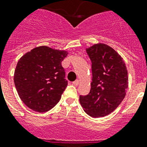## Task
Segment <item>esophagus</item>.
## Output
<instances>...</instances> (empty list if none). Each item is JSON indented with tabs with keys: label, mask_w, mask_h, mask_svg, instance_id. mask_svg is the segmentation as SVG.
I'll return each mask as SVG.
<instances>
[{
	"label": "esophagus",
	"mask_w": 147,
	"mask_h": 147,
	"mask_svg": "<svg viewBox=\"0 0 147 147\" xmlns=\"http://www.w3.org/2000/svg\"><path fill=\"white\" fill-rule=\"evenodd\" d=\"M72 84H73L75 86H78V85L79 84V80H76V81H75L74 82H72Z\"/></svg>",
	"instance_id": "esophagus-1"
}]
</instances>
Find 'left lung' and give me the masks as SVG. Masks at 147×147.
Wrapping results in <instances>:
<instances>
[{"label":"left lung","mask_w":147,"mask_h":147,"mask_svg":"<svg viewBox=\"0 0 147 147\" xmlns=\"http://www.w3.org/2000/svg\"><path fill=\"white\" fill-rule=\"evenodd\" d=\"M86 51L92 62V79L90 91L80 96V103L89 116L102 117L112 113L125 98L128 70L123 57L106 44H95Z\"/></svg>","instance_id":"8db88e82"}]
</instances>
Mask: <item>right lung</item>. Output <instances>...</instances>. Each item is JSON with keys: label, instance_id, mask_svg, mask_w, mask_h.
<instances>
[{"label": "right lung", "instance_id": "1", "mask_svg": "<svg viewBox=\"0 0 147 147\" xmlns=\"http://www.w3.org/2000/svg\"><path fill=\"white\" fill-rule=\"evenodd\" d=\"M68 51L42 45L19 59L14 83L21 100L36 112H46L56 105L68 82L61 62Z\"/></svg>", "mask_w": 147, "mask_h": 147}]
</instances>
